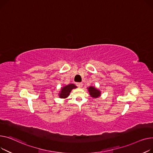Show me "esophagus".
Returning <instances> with one entry per match:
<instances>
[{"mask_svg": "<svg viewBox=\"0 0 153 153\" xmlns=\"http://www.w3.org/2000/svg\"><path fill=\"white\" fill-rule=\"evenodd\" d=\"M76 85L79 88H82L83 86V83H77Z\"/></svg>", "mask_w": 153, "mask_h": 153, "instance_id": "esophagus-1", "label": "esophagus"}]
</instances>
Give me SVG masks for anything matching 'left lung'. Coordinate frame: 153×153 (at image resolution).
<instances>
[{
	"label": "left lung",
	"mask_w": 153,
	"mask_h": 153,
	"mask_svg": "<svg viewBox=\"0 0 153 153\" xmlns=\"http://www.w3.org/2000/svg\"><path fill=\"white\" fill-rule=\"evenodd\" d=\"M88 89L89 94H90L92 97L97 98L101 96V91L94 86H89V88H88Z\"/></svg>",
	"instance_id": "8db88e82"
}]
</instances>
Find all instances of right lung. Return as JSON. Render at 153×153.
I'll return each instance as SVG.
<instances>
[{"instance_id": "1", "label": "right lung", "mask_w": 153, "mask_h": 153, "mask_svg": "<svg viewBox=\"0 0 153 153\" xmlns=\"http://www.w3.org/2000/svg\"><path fill=\"white\" fill-rule=\"evenodd\" d=\"M76 88V86L74 84H69L67 86H65L61 88L60 93H59V97L60 98H66L67 97L71 91L73 89Z\"/></svg>"}]
</instances>
